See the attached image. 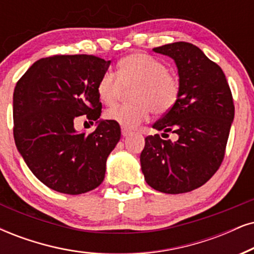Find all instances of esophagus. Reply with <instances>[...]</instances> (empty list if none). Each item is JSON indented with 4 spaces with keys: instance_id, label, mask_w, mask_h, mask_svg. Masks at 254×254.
Here are the masks:
<instances>
[{
    "instance_id": "obj_1",
    "label": "esophagus",
    "mask_w": 254,
    "mask_h": 254,
    "mask_svg": "<svg viewBox=\"0 0 254 254\" xmlns=\"http://www.w3.org/2000/svg\"><path fill=\"white\" fill-rule=\"evenodd\" d=\"M122 134H123V137L130 136V134H131V130L125 129V127H122Z\"/></svg>"
}]
</instances>
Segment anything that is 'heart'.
I'll list each match as a JSON object with an SVG mask.
<instances>
[{
	"mask_svg": "<svg viewBox=\"0 0 254 254\" xmlns=\"http://www.w3.org/2000/svg\"><path fill=\"white\" fill-rule=\"evenodd\" d=\"M132 103L105 112V118L125 129H134L149 118L151 111L165 115L177 103L181 82L162 61L143 53H132L117 64V71H105L97 83V95L105 105L116 104L124 89H131Z\"/></svg>",
	"mask_w": 254,
	"mask_h": 254,
	"instance_id": "obj_1",
	"label": "heart"
}]
</instances>
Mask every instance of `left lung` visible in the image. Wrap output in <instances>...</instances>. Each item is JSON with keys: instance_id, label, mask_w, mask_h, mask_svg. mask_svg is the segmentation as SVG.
I'll list each match as a JSON object with an SVG mask.
<instances>
[{"instance_id": "left-lung-1", "label": "left lung", "mask_w": 254, "mask_h": 254, "mask_svg": "<svg viewBox=\"0 0 254 254\" xmlns=\"http://www.w3.org/2000/svg\"><path fill=\"white\" fill-rule=\"evenodd\" d=\"M153 51L175 60L181 82L177 103L153 127L178 139L147 136L142 172L157 191L185 193L204 185L223 163L234 118L232 92L220 66L193 44L176 42Z\"/></svg>"}]
</instances>
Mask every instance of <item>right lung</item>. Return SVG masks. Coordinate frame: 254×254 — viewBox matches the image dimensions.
I'll return each mask as SVG.
<instances>
[{
	"label": "right lung",
	"instance_id": "add662e5",
	"mask_svg": "<svg viewBox=\"0 0 254 254\" xmlns=\"http://www.w3.org/2000/svg\"><path fill=\"white\" fill-rule=\"evenodd\" d=\"M110 61L94 55L38 60L14 90V138L25 164L44 185L81 194L102 184L107 158L121 138L117 123L98 121L94 132H77L73 120L97 121V83Z\"/></svg>",
	"mask_w": 254,
	"mask_h": 254
}]
</instances>
